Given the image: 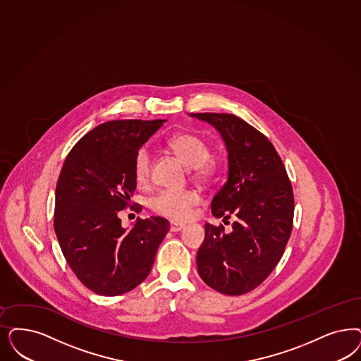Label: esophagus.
<instances>
[{"mask_svg":"<svg viewBox=\"0 0 361 361\" xmlns=\"http://www.w3.org/2000/svg\"><path fill=\"white\" fill-rule=\"evenodd\" d=\"M184 228H185V224L171 221V232H178V231H183Z\"/></svg>","mask_w":361,"mask_h":361,"instance_id":"34e87169","label":"esophagus"}]
</instances>
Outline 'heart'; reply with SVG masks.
Returning <instances> with one entry per match:
<instances>
[{"label": "heart", "instance_id": "1", "mask_svg": "<svg viewBox=\"0 0 361 361\" xmlns=\"http://www.w3.org/2000/svg\"><path fill=\"white\" fill-rule=\"evenodd\" d=\"M166 147L177 154L192 169V174L201 183H209L219 173V161L211 154L208 142L202 137L180 132L166 140ZM152 154L147 147L137 150L133 160V176L137 184L147 185L149 183ZM199 193L193 189H164L150 200V208L157 214L173 220H187L192 216L193 208L199 205Z\"/></svg>", "mask_w": 361, "mask_h": 361}]
</instances>
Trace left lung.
I'll list each match as a JSON object with an SVG mask.
<instances>
[{
  "label": "left lung",
  "mask_w": 361,
  "mask_h": 361,
  "mask_svg": "<svg viewBox=\"0 0 361 361\" xmlns=\"http://www.w3.org/2000/svg\"><path fill=\"white\" fill-rule=\"evenodd\" d=\"M213 125L228 150V180L212 200L213 216L233 219L205 225L197 252L200 277L214 290L248 293L272 274L293 226L295 199L286 166L268 137L235 114L195 113ZM229 223V221H228Z\"/></svg>",
  "instance_id": "8db88e82"
}]
</instances>
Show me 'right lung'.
<instances>
[{"label": "right lung", "instance_id": "right-lung-1", "mask_svg": "<svg viewBox=\"0 0 361 361\" xmlns=\"http://www.w3.org/2000/svg\"><path fill=\"white\" fill-rule=\"evenodd\" d=\"M165 121L104 123L87 132L63 161L54 232L75 277L97 295L118 296L141 284L169 231V221L157 216L137 219L129 231L118 217L132 208L137 150ZM132 209L141 211L140 205Z\"/></svg>", "mask_w": 361, "mask_h": 361}]
</instances>
